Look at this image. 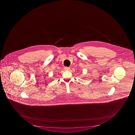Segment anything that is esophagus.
Instances as JSON below:
<instances>
[{
    "label": "esophagus",
    "instance_id": "obj_1",
    "mask_svg": "<svg viewBox=\"0 0 135 135\" xmlns=\"http://www.w3.org/2000/svg\"><path fill=\"white\" fill-rule=\"evenodd\" d=\"M64 69H65V70H69V69H70V68H69V67H67V66H66V67H65V68H64Z\"/></svg>",
    "mask_w": 135,
    "mask_h": 135
}]
</instances>
